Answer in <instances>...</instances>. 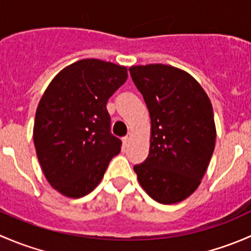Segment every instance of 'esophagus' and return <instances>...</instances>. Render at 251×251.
I'll use <instances>...</instances> for the list:
<instances>
[{
	"label": "esophagus",
	"instance_id": "34e87169",
	"mask_svg": "<svg viewBox=\"0 0 251 251\" xmlns=\"http://www.w3.org/2000/svg\"><path fill=\"white\" fill-rule=\"evenodd\" d=\"M130 140H131V136H130V135H128V136H126V137H124V138H123L124 143H125V144H127L128 142H130Z\"/></svg>",
	"mask_w": 251,
	"mask_h": 251
}]
</instances>
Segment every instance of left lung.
<instances>
[{
  "label": "left lung",
  "instance_id": "left-lung-1",
  "mask_svg": "<svg viewBox=\"0 0 251 251\" xmlns=\"http://www.w3.org/2000/svg\"><path fill=\"white\" fill-rule=\"evenodd\" d=\"M151 116V147L133 166L142 188L160 204L188 198L201 184L216 142L212 105L201 83L165 64L130 69Z\"/></svg>",
  "mask_w": 251,
  "mask_h": 251
}]
</instances>
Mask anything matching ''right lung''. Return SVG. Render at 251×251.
Here are the masks:
<instances>
[{
    "label": "right lung",
    "mask_w": 251,
    "mask_h": 251,
    "mask_svg": "<svg viewBox=\"0 0 251 251\" xmlns=\"http://www.w3.org/2000/svg\"><path fill=\"white\" fill-rule=\"evenodd\" d=\"M127 80V68L81 59L60 70L36 109L34 144L48 183L68 198L87 196L121 151L110 133L108 100Z\"/></svg>",
    "instance_id": "obj_1"
}]
</instances>
